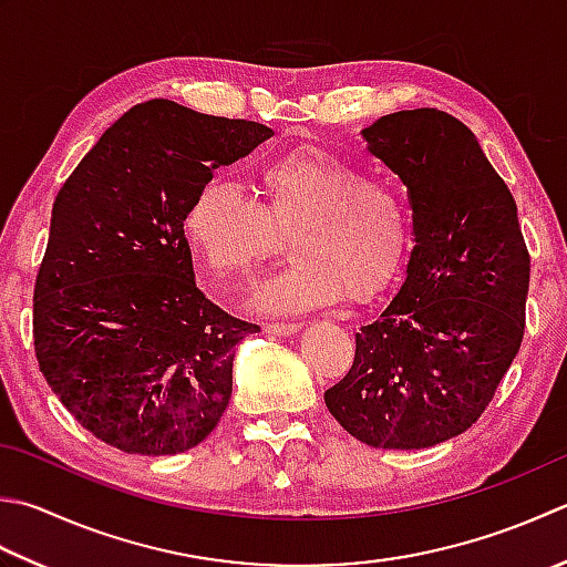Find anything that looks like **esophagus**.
<instances>
[{
	"label": "esophagus",
	"mask_w": 567,
	"mask_h": 567,
	"mask_svg": "<svg viewBox=\"0 0 567 567\" xmlns=\"http://www.w3.org/2000/svg\"><path fill=\"white\" fill-rule=\"evenodd\" d=\"M302 329L299 324H295V321H272V324H265V334H275V337H292L297 334V331Z\"/></svg>",
	"instance_id": "1"
}]
</instances>
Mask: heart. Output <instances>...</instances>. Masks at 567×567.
Returning <instances> with one entry per match:
<instances>
[{
    "instance_id": "heart-1",
    "label": "heart",
    "mask_w": 567,
    "mask_h": 567,
    "mask_svg": "<svg viewBox=\"0 0 567 567\" xmlns=\"http://www.w3.org/2000/svg\"><path fill=\"white\" fill-rule=\"evenodd\" d=\"M260 202L236 184L210 179L184 210L188 246L220 285L246 282L292 236L295 262L252 297L265 315H297L369 302L403 270L413 208L395 182L371 179L359 164L321 147H297L258 172Z\"/></svg>"
}]
</instances>
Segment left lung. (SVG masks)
Listing matches in <instances>:
<instances>
[{
  "label": "left lung",
  "mask_w": 567,
  "mask_h": 567,
  "mask_svg": "<svg viewBox=\"0 0 567 567\" xmlns=\"http://www.w3.org/2000/svg\"><path fill=\"white\" fill-rule=\"evenodd\" d=\"M361 135L408 188L413 250L324 403L365 445L435 447L480 420L516 359L530 258L512 192L457 117L401 110Z\"/></svg>",
  "instance_id": "obj_1"
}]
</instances>
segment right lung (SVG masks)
I'll return each mask as SVG.
<instances>
[{
	"instance_id": "1",
	"label": "right lung",
	"mask_w": 567,
	"mask_h": 567,
	"mask_svg": "<svg viewBox=\"0 0 567 567\" xmlns=\"http://www.w3.org/2000/svg\"><path fill=\"white\" fill-rule=\"evenodd\" d=\"M272 130L147 100L61 186L33 287L43 379L78 423L127 454H179L218 425L236 347L260 327L194 282L184 210L214 169Z\"/></svg>"
}]
</instances>
